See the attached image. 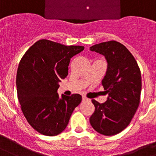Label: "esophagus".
<instances>
[{
  "mask_svg": "<svg viewBox=\"0 0 156 156\" xmlns=\"http://www.w3.org/2000/svg\"><path fill=\"white\" fill-rule=\"evenodd\" d=\"M90 101L88 98H87L86 97H85V96H83V97H82V102H85V101Z\"/></svg>",
  "mask_w": 156,
  "mask_h": 156,
  "instance_id": "34e87169",
  "label": "esophagus"
}]
</instances>
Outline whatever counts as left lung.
<instances>
[{
  "mask_svg": "<svg viewBox=\"0 0 156 156\" xmlns=\"http://www.w3.org/2000/svg\"><path fill=\"white\" fill-rule=\"evenodd\" d=\"M90 51L102 55L108 64L101 81L108 94L107 101L101 104L91 100L95 109L90 117V124L101 135H116L129 126L139 105L140 69L126 46L115 41L94 44Z\"/></svg>",
  "mask_w": 156,
  "mask_h": 156,
  "instance_id": "obj_1",
  "label": "left lung"
}]
</instances>
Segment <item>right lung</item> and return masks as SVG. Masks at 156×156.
<instances>
[{
  "instance_id": "1",
  "label": "right lung",
  "mask_w": 156,
  "mask_h": 156,
  "mask_svg": "<svg viewBox=\"0 0 156 156\" xmlns=\"http://www.w3.org/2000/svg\"><path fill=\"white\" fill-rule=\"evenodd\" d=\"M83 46H66L42 39L26 51L17 68V98L29 124L48 136L62 133L67 127L81 95L62 94L59 82L68 75L70 60Z\"/></svg>"
}]
</instances>
